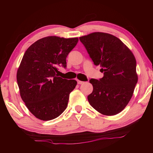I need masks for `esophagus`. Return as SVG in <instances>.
<instances>
[{
  "instance_id": "1",
  "label": "esophagus",
  "mask_w": 153,
  "mask_h": 153,
  "mask_svg": "<svg viewBox=\"0 0 153 153\" xmlns=\"http://www.w3.org/2000/svg\"><path fill=\"white\" fill-rule=\"evenodd\" d=\"M83 83H84V82L79 81V80H78V81H77V84H82Z\"/></svg>"
}]
</instances>
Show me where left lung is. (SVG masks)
I'll return each mask as SVG.
<instances>
[{
	"mask_svg": "<svg viewBox=\"0 0 153 153\" xmlns=\"http://www.w3.org/2000/svg\"><path fill=\"white\" fill-rule=\"evenodd\" d=\"M95 65L104 74L90 79L93 91L88 96L90 105L105 115L123 110L132 97L138 82L136 61L131 51L109 33L94 32L79 38Z\"/></svg>",
	"mask_w": 153,
	"mask_h": 153,
	"instance_id": "obj_1",
	"label": "left lung"
}]
</instances>
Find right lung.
Wrapping results in <instances>:
<instances>
[{"label": "right lung", "mask_w": 153, "mask_h": 153, "mask_svg": "<svg viewBox=\"0 0 153 153\" xmlns=\"http://www.w3.org/2000/svg\"><path fill=\"white\" fill-rule=\"evenodd\" d=\"M78 38L48 36L27 49L17 73L20 95L36 118L49 121L66 109L69 94L77 84L74 79L59 77V67L66 68V58Z\"/></svg>", "instance_id": "right-lung-1"}]
</instances>
